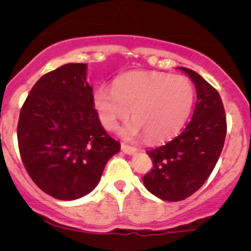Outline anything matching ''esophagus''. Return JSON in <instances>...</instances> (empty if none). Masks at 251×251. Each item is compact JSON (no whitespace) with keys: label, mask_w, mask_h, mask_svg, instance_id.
I'll return each mask as SVG.
<instances>
[{"label":"esophagus","mask_w":251,"mask_h":251,"mask_svg":"<svg viewBox=\"0 0 251 251\" xmlns=\"http://www.w3.org/2000/svg\"><path fill=\"white\" fill-rule=\"evenodd\" d=\"M121 151H124L125 154H128V155H131V154H135L136 151H137V149L135 148V147H131V146H127V144H121Z\"/></svg>","instance_id":"1"}]
</instances>
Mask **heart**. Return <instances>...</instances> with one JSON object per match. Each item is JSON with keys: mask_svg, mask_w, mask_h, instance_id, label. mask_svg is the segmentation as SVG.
Returning <instances> with one entry per match:
<instances>
[{"mask_svg": "<svg viewBox=\"0 0 251 251\" xmlns=\"http://www.w3.org/2000/svg\"><path fill=\"white\" fill-rule=\"evenodd\" d=\"M196 92L184 76L164 73H128L114 80L113 87L100 86L93 105L103 127L113 131L132 111L133 123L123 131L127 138L146 135L160 142L176 135L191 114Z\"/></svg>", "mask_w": 251, "mask_h": 251, "instance_id": "obj_1", "label": "heart"}]
</instances>
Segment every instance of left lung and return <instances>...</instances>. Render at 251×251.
I'll list each match as a JSON object with an SVG mask.
<instances>
[{
  "label": "left lung",
  "mask_w": 251,
  "mask_h": 251,
  "mask_svg": "<svg viewBox=\"0 0 251 251\" xmlns=\"http://www.w3.org/2000/svg\"><path fill=\"white\" fill-rule=\"evenodd\" d=\"M179 69L196 86L193 116L173 141L147 151L153 169L143 177L146 188L166 201H183L203 186L219 160L227 132L219 92L193 70Z\"/></svg>",
  "instance_id": "obj_1"
}]
</instances>
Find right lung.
<instances>
[{
  "instance_id": "add662e5",
  "label": "right lung",
  "mask_w": 251,
  "mask_h": 251,
  "mask_svg": "<svg viewBox=\"0 0 251 251\" xmlns=\"http://www.w3.org/2000/svg\"><path fill=\"white\" fill-rule=\"evenodd\" d=\"M87 64L69 63L40 77L20 110V158L37 187L60 201L95 189L120 143L102 127L86 80Z\"/></svg>"
}]
</instances>
